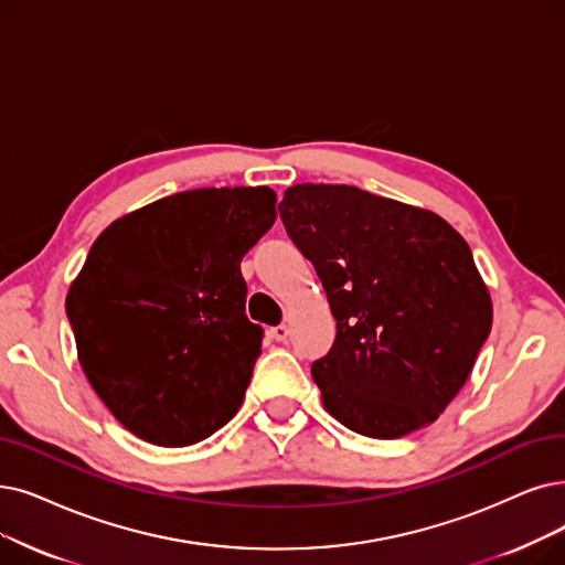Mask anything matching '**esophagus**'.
Segmentation results:
<instances>
[{
  "label": "esophagus",
  "instance_id": "1",
  "mask_svg": "<svg viewBox=\"0 0 565 565\" xmlns=\"http://www.w3.org/2000/svg\"><path fill=\"white\" fill-rule=\"evenodd\" d=\"M270 335H274L278 343H282V341H287V335H289V329H287L285 324H278V327H274V329H270Z\"/></svg>",
  "mask_w": 565,
  "mask_h": 565
}]
</instances>
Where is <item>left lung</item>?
Segmentation results:
<instances>
[{"label": "left lung", "mask_w": 565, "mask_h": 565, "mask_svg": "<svg viewBox=\"0 0 565 565\" xmlns=\"http://www.w3.org/2000/svg\"><path fill=\"white\" fill-rule=\"evenodd\" d=\"M278 211L338 327L312 364L324 411L380 440L436 422L466 385L493 318L463 236L434 211L352 185H291Z\"/></svg>", "instance_id": "obj_1"}]
</instances>
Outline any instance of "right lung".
Returning <instances> with one entry per match:
<instances>
[{
	"instance_id": "right-lung-1",
	"label": "right lung",
	"mask_w": 565,
	"mask_h": 565,
	"mask_svg": "<svg viewBox=\"0 0 565 565\" xmlns=\"http://www.w3.org/2000/svg\"><path fill=\"white\" fill-rule=\"evenodd\" d=\"M274 220L266 185L201 188L118 217L89 247L66 315L85 377L137 438L188 447L238 413L262 352L241 259Z\"/></svg>"
}]
</instances>
